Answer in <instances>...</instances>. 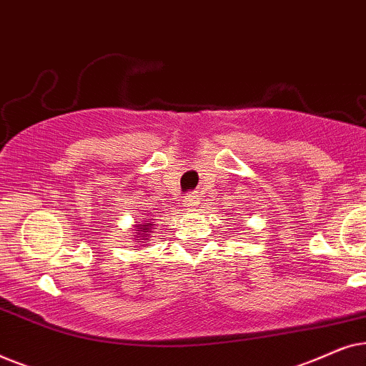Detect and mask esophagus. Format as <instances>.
I'll use <instances>...</instances> for the list:
<instances>
[{"label": "esophagus", "mask_w": 366, "mask_h": 366, "mask_svg": "<svg viewBox=\"0 0 366 366\" xmlns=\"http://www.w3.org/2000/svg\"><path fill=\"white\" fill-rule=\"evenodd\" d=\"M198 204V197L197 194H188L187 199H184V207L188 209H193Z\"/></svg>", "instance_id": "1"}]
</instances>
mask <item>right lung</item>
<instances>
[{"mask_svg":"<svg viewBox=\"0 0 366 366\" xmlns=\"http://www.w3.org/2000/svg\"><path fill=\"white\" fill-rule=\"evenodd\" d=\"M152 228H153V222H149L148 218H142V222H137V224H133V239L137 243H139V247H149L147 239L152 234Z\"/></svg>","mask_w":366,"mask_h":366,"instance_id":"add662e5","label":"right lung"}]
</instances>
